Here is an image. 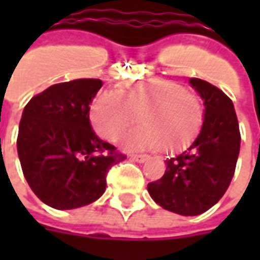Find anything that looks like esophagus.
<instances>
[{
    "label": "esophagus",
    "mask_w": 260,
    "mask_h": 260,
    "mask_svg": "<svg viewBox=\"0 0 260 260\" xmlns=\"http://www.w3.org/2000/svg\"><path fill=\"white\" fill-rule=\"evenodd\" d=\"M131 158H132V160H135V161H138V163H145L147 158H149V156H146V154H132Z\"/></svg>",
    "instance_id": "esophagus-1"
}]
</instances>
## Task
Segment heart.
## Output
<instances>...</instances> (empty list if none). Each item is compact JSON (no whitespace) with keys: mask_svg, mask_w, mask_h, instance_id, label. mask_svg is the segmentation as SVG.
Listing matches in <instances>:
<instances>
[{"mask_svg":"<svg viewBox=\"0 0 260 260\" xmlns=\"http://www.w3.org/2000/svg\"><path fill=\"white\" fill-rule=\"evenodd\" d=\"M138 118L143 125L122 138V146L131 150L163 147L166 152H175L199 134L203 108L198 97L178 83L147 79L119 93L103 91L90 110L91 124L107 141H117Z\"/></svg>","mask_w":260,"mask_h":260,"instance_id":"obj_1","label":"heart"}]
</instances>
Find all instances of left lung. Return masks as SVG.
Wrapping results in <instances>:
<instances>
[{"label": "left lung", "mask_w": 260, "mask_h": 260, "mask_svg": "<svg viewBox=\"0 0 260 260\" xmlns=\"http://www.w3.org/2000/svg\"><path fill=\"white\" fill-rule=\"evenodd\" d=\"M189 85L205 106L203 124L193 142L175 157L147 191L158 206L181 216H198L214 206L233 180L241 135L234 104L206 80L191 78Z\"/></svg>", "instance_id": "1"}]
</instances>
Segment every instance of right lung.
<instances>
[{
    "mask_svg": "<svg viewBox=\"0 0 260 260\" xmlns=\"http://www.w3.org/2000/svg\"><path fill=\"white\" fill-rule=\"evenodd\" d=\"M100 79H75L47 87L26 104L18 134L22 171L35 195L69 210L93 203L106 175L126 156L93 131L89 111Z\"/></svg>",
    "mask_w": 260,
    "mask_h": 260,
    "instance_id": "obj_1",
    "label": "right lung"
}]
</instances>
